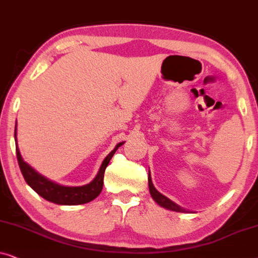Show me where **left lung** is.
<instances>
[{"label": "left lung", "mask_w": 258, "mask_h": 258, "mask_svg": "<svg viewBox=\"0 0 258 258\" xmlns=\"http://www.w3.org/2000/svg\"><path fill=\"white\" fill-rule=\"evenodd\" d=\"M149 188H150V194L152 196V198L160 205V207L167 209V210H172L176 212H186V210H184V209L178 207V205L176 203H173L171 199L165 197L164 195H161L160 192H158L156 190V187H154L152 184V179H151V174H149Z\"/></svg>", "instance_id": "obj_1"}]
</instances>
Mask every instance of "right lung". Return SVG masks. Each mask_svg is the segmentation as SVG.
Wrapping results in <instances>:
<instances>
[{
    "instance_id": "obj_1",
    "label": "right lung",
    "mask_w": 258,
    "mask_h": 258,
    "mask_svg": "<svg viewBox=\"0 0 258 258\" xmlns=\"http://www.w3.org/2000/svg\"><path fill=\"white\" fill-rule=\"evenodd\" d=\"M15 142H16V156L17 161H19L20 170L23 174V178L27 181V184L36 192L37 195L46 199L51 203L59 204V205H79L86 204L88 202L93 201L100 195L102 190V185H104V173L106 167L112 159L113 154L118 150V147L122 145L123 143H119L114 147V150L105 158L102 161L100 170L93 180L89 184L82 185V186H63V185L56 184L54 181L47 179L46 177L41 176L37 173L32 166H29L25 160L22 159L21 153H20L19 147H17L16 140V128H15Z\"/></svg>"
}]
</instances>
